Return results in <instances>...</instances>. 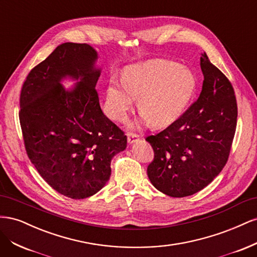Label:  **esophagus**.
Returning a JSON list of instances; mask_svg holds the SVG:
<instances>
[{
  "mask_svg": "<svg viewBox=\"0 0 257 257\" xmlns=\"http://www.w3.org/2000/svg\"><path fill=\"white\" fill-rule=\"evenodd\" d=\"M126 135H127V143H128V144L135 143V142L137 141V139L139 138V135H138V134L132 133V132H128V133H127Z\"/></svg>",
  "mask_w": 257,
  "mask_h": 257,
  "instance_id": "obj_1",
  "label": "esophagus"
}]
</instances>
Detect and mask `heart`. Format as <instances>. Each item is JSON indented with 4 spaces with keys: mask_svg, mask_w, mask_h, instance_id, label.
Here are the masks:
<instances>
[{
    "mask_svg": "<svg viewBox=\"0 0 257 257\" xmlns=\"http://www.w3.org/2000/svg\"><path fill=\"white\" fill-rule=\"evenodd\" d=\"M121 85L110 81L106 92L108 115L121 122L137 99L138 111L152 126L175 121L188 106L196 89L190 69L173 61L154 60L126 68Z\"/></svg>",
    "mask_w": 257,
    "mask_h": 257,
    "instance_id": "heart-1",
    "label": "heart"
}]
</instances>
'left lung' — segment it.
Returning a JSON list of instances; mask_svg holds the SVG:
<instances>
[{"instance_id": "obj_1", "label": "left lung", "mask_w": 257, "mask_h": 257, "mask_svg": "<svg viewBox=\"0 0 257 257\" xmlns=\"http://www.w3.org/2000/svg\"><path fill=\"white\" fill-rule=\"evenodd\" d=\"M199 97L169 126L146 138L154 151L151 183L172 197L193 195L227 163L237 126V100L228 78L201 53Z\"/></svg>"}]
</instances>
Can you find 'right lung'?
<instances>
[{
    "label": "right lung",
    "mask_w": 257,
    "mask_h": 257,
    "mask_svg": "<svg viewBox=\"0 0 257 257\" xmlns=\"http://www.w3.org/2000/svg\"><path fill=\"white\" fill-rule=\"evenodd\" d=\"M96 58L88 44H62L31 69L20 93L28 157L53 190L73 199L103 188L111 174V159L127 143L124 132L100 109ZM66 75L80 79L71 91L59 83Z\"/></svg>",
    "instance_id": "add662e5"
}]
</instances>
